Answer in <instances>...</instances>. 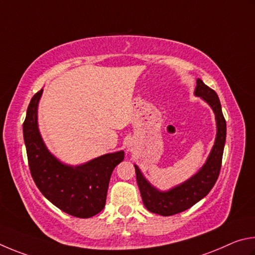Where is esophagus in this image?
Segmentation results:
<instances>
[{"label":"esophagus","mask_w":255,"mask_h":255,"mask_svg":"<svg viewBox=\"0 0 255 255\" xmlns=\"http://www.w3.org/2000/svg\"><path fill=\"white\" fill-rule=\"evenodd\" d=\"M128 149H130V148H128Z\"/></svg>","instance_id":"1"}]
</instances>
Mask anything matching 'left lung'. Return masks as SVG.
Instances as JSON below:
<instances>
[{"label":"left lung","mask_w":255,"mask_h":255,"mask_svg":"<svg viewBox=\"0 0 255 255\" xmlns=\"http://www.w3.org/2000/svg\"><path fill=\"white\" fill-rule=\"evenodd\" d=\"M194 94L211 106L216 121L215 142L204 166L180 185L161 191L151 185L145 179L139 167L134 164L137 186L145 208L149 212L159 214L161 216L175 215L194 206L212 190L221 171L223 151L226 140V122L222 112L220 98L215 91L205 85L199 78L197 79V86Z\"/></svg>","instance_id":"8db88e82"}]
</instances>
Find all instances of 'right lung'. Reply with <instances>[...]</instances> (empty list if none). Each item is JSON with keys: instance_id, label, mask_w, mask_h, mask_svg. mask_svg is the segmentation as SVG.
I'll return each mask as SVG.
<instances>
[{"instance_id": "add662e5", "label": "right lung", "mask_w": 255, "mask_h": 255, "mask_svg": "<svg viewBox=\"0 0 255 255\" xmlns=\"http://www.w3.org/2000/svg\"><path fill=\"white\" fill-rule=\"evenodd\" d=\"M43 89L31 98L23 123V139L31 176L49 202L62 212L89 218L105 206L114 168L124 159V151L106 153L70 166L57 159L44 144L38 127V105Z\"/></svg>"}]
</instances>
